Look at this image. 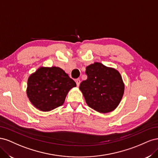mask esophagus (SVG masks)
Returning a JSON list of instances; mask_svg holds the SVG:
<instances>
[{"label":"esophagus","instance_id":"obj_1","mask_svg":"<svg viewBox=\"0 0 158 158\" xmlns=\"http://www.w3.org/2000/svg\"><path fill=\"white\" fill-rule=\"evenodd\" d=\"M75 81H76V85H77V86H79V85L80 84V79H76Z\"/></svg>","mask_w":158,"mask_h":158}]
</instances>
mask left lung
<instances>
[{
    "mask_svg": "<svg viewBox=\"0 0 158 158\" xmlns=\"http://www.w3.org/2000/svg\"><path fill=\"white\" fill-rule=\"evenodd\" d=\"M88 78L80 84L88 106L100 113H109L115 109L124 94L125 85L120 73L99 63L86 67Z\"/></svg>",
    "mask_w": 158,
    "mask_h": 158,
    "instance_id": "left-lung-1",
    "label": "left lung"
}]
</instances>
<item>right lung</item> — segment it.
Returning a JSON list of instances; mask_svg holds the SVG:
<instances>
[{
    "label": "right lung",
    "mask_w": 158,
    "mask_h": 158,
    "mask_svg": "<svg viewBox=\"0 0 158 158\" xmlns=\"http://www.w3.org/2000/svg\"><path fill=\"white\" fill-rule=\"evenodd\" d=\"M76 85L59 67H41L27 80V95L42 111H49L63 104L69 90Z\"/></svg>",
    "instance_id": "obj_1"
}]
</instances>
